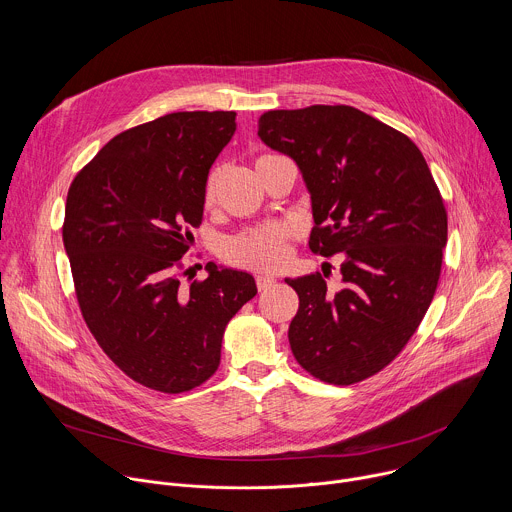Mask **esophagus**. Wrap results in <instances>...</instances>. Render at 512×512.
I'll return each mask as SVG.
<instances>
[{"label":"esophagus","instance_id":"esophagus-1","mask_svg":"<svg viewBox=\"0 0 512 512\" xmlns=\"http://www.w3.org/2000/svg\"><path fill=\"white\" fill-rule=\"evenodd\" d=\"M255 283H257V289L263 291V289H269L271 285H275L277 279H275V277H269V275H257V277H255Z\"/></svg>","mask_w":512,"mask_h":512}]
</instances>
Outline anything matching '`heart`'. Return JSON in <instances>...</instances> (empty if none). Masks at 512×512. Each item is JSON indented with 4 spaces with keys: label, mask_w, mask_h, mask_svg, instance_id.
<instances>
[{
    "label": "heart",
    "mask_w": 512,
    "mask_h": 512,
    "mask_svg": "<svg viewBox=\"0 0 512 512\" xmlns=\"http://www.w3.org/2000/svg\"><path fill=\"white\" fill-rule=\"evenodd\" d=\"M217 185H219V170L215 168L207 177V183L203 189L205 209H211L215 205ZM289 239H291V229L287 225L273 223V225L253 227L229 237L221 247V255L227 263L235 267L253 269V271H277L289 261V255H291Z\"/></svg>",
    "instance_id": "heart-1"
}]
</instances>
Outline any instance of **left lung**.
Returning a JSON list of instances; mask_svg holds the SVG:
<instances>
[{
    "label": "left lung",
    "mask_w": 512,
    "mask_h": 512,
    "mask_svg": "<svg viewBox=\"0 0 512 512\" xmlns=\"http://www.w3.org/2000/svg\"><path fill=\"white\" fill-rule=\"evenodd\" d=\"M257 134L301 170L309 249L344 255L335 291L325 273L285 279L299 295L291 352L321 382H362L404 350L432 303L448 239L442 195L406 134L352 106L269 110Z\"/></svg>",
    "instance_id": "obj_1"
}]
</instances>
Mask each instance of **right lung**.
<instances>
[{"label":"right lung","instance_id":"obj_1","mask_svg":"<svg viewBox=\"0 0 512 512\" xmlns=\"http://www.w3.org/2000/svg\"><path fill=\"white\" fill-rule=\"evenodd\" d=\"M235 112H173L114 136L70 185L64 247L82 317L104 354L164 394L219 368L231 317L257 293L245 271L207 263L181 285L209 168L235 134Z\"/></svg>","mask_w":512,"mask_h":512}]
</instances>
